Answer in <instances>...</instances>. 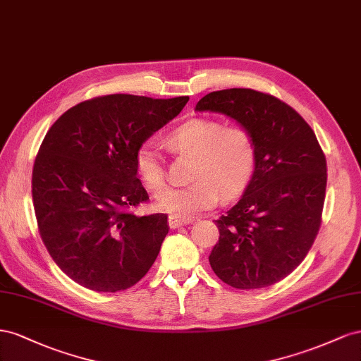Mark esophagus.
I'll return each instance as SVG.
<instances>
[{
	"instance_id": "obj_1",
	"label": "esophagus",
	"mask_w": 361,
	"mask_h": 361,
	"mask_svg": "<svg viewBox=\"0 0 361 361\" xmlns=\"http://www.w3.org/2000/svg\"><path fill=\"white\" fill-rule=\"evenodd\" d=\"M168 222H169V226L171 228H180V226H183V225H188V224H190L192 222V219H186V218H177V216H173V214H171L169 216V219H168Z\"/></svg>"
}]
</instances>
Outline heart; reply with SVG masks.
Listing matches in <instances>:
<instances>
[{"mask_svg":"<svg viewBox=\"0 0 361 361\" xmlns=\"http://www.w3.org/2000/svg\"><path fill=\"white\" fill-rule=\"evenodd\" d=\"M172 151L193 157L184 188H169L156 197L154 207L177 218H190L212 209L218 192L230 198L251 181L257 166V143L252 133L239 126L226 127L222 121L195 118L181 123L168 137ZM136 171L148 190L157 192L166 183V172L159 147L152 140L136 151Z\"/></svg>","mask_w":361,"mask_h":361,"instance_id":"b5f03b06","label":"heart"}]
</instances>
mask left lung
<instances>
[{"label": "left lung", "instance_id": "left-lung-1", "mask_svg": "<svg viewBox=\"0 0 361 361\" xmlns=\"http://www.w3.org/2000/svg\"><path fill=\"white\" fill-rule=\"evenodd\" d=\"M248 128L257 166L242 198L214 221L219 240L209 262L235 289L281 281L305 259L321 226L326 160L310 126L290 106L252 89H224L198 101Z\"/></svg>", "mask_w": 361, "mask_h": 361}]
</instances>
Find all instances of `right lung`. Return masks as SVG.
<instances>
[{"label":"right lung","instance_id":"1","mask_svg":"<svg viewBox=\"0 0 361 361\" xmlns=\"http://www.w3.org/2000/svg\"><path fill=\"white\" fill-rule=\"evenodd\" d=\"M188 101L99 97L69 109L48 130L33 166L36 219L49 255L80 286L126 290L156 262L168 216L128 212L149 200L135 157Z\"/></svg>","mask_w":361,"mask_h":361}]
</instances>
